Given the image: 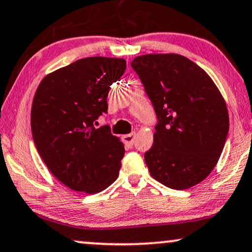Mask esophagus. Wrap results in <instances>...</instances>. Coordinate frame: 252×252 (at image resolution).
Returning <instances> with one entry per match:
<instances>
[{"mask_svg": "<svg viewBox=\"0 0 252 252\" xmlns=\"http://www.w3.org/2000/svg\"><path fill=\"white\" fill-rule=\"evenodd\" d=\"M134 137H136V132H132V133H129V134H125V136H122V140L123 143L126 144V146L127 147H131L134 143Z\"/></svg>", "mask_w": 252, "mask_h": 252, "instance_id": "34e87169", "label": "esophagus"}]
</instances>
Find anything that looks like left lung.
Segmentation results:
<instances>
[{
    "label": "left lung",
    "mask_w": 252,
    "mask_h": 252,
    "mask_svg": "<svg viewBox=\"0 0 252 252\" xmlns=\"http://www.w3.org/2000/svg\"><path fill=\"white\" fill-rule=\"evenodd\" d=\"M131 66L158 119L145 153L151 176L172 189L197 185L217 164L227 137L224 97L205 70L184 56H138Z\"/></svg>",
    "instance_id": "obj_1"
}]
</instances>
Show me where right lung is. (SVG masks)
<instances>
[{
	"label": "right lung",
	"mask_w": 252,
	"mask_h": 252,
	"mask_svg": "<svg viewBox=\"0 0 252 252\" xmlns=\"http://www.w3.org/2000/svg\"><path fill=\"white\" fill-rule=\"evenodd\" d=\"M126 66L123 58L88 57L38 84L31 112L35 146L52 175L70 189L95 194L119 177L125 146L109 127L94 125L107 112L109 87Z\"/></svg>",
	"instance_id": "obj_1"
}]
</instances>
